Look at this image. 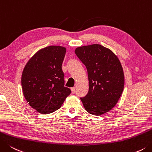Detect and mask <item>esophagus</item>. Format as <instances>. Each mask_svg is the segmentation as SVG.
<instances>
[{"label":"esophagus","mask_w":152,"mask_h":152,"mask_svg":"<svg viewBox=\"0 0 152 152\" xmlns=\"http://www.w3.org/2000/svg\"><path fill=\"white\" fill-rule=\"evenodd\" d=\"M71 92H72V93H74L75 92V87L71 88Z\"/></svg>","instance_id":"esophagus-1"}]
</instances>
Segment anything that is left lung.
I'll list each match as a JSON object with an SVG mask.
<instances>
[{
	"label": "left lung",
	"instance_id": "1",
	"mask_svg": "<svg viewBox=\"0 0 152 152\" xmlns=\"http://www.w3.org/2000/svg\"><path fill=\"white\" fill-rule=\"evenodd\" d=\"M75 53L87 70L88 92L81 98L85 109L100 116L114 107L121 96L124 75L121 61L108 48L100 44L78 47Z\"/></svg>",
	"mask_w": 152,
	"mask_h": 152
}]
</instances>
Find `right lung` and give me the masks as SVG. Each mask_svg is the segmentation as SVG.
<instances>
[{"label": "right lung", "instance_id": "1", "mask_svg": "<svg viewBox=\"0 0 152 152\" xmlns=\"http://www.w3.org/2000/svg\"><path fill=\"white\" fill-rule=\"evenodd\" d=\"M66 48L50 45L42 48L27 62L22 74V88L26 101L41 114H50L61 107L71 93L64 87L61 65Z\"/></svg>", "mask_w": 152, "mask_h": 152}]
</instances>
